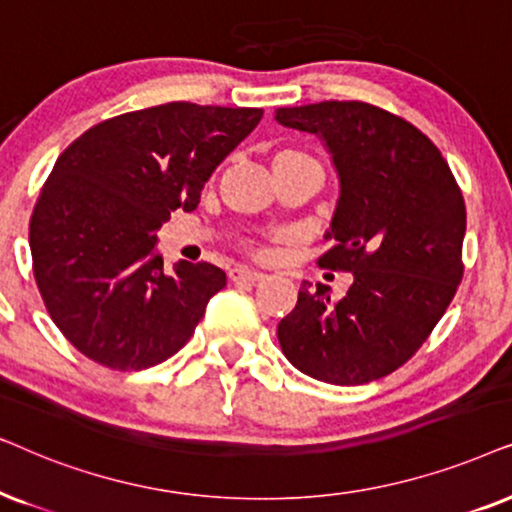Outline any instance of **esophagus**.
<instances>
[{
  "label": "esophagus",
  "mask_w": 512,
  "mask_h": 512,
  "mask_svg": "<svg viewBox=\"0 0 512 512\" xmlns=\"http://www.w3.org/2000/svg\"><path fill=\"white\" fill-rule=\"evenodd\" d=\"M229 278L234 283H257V281H262L264 274H262V271H257V269L236 267V269L229 271Z\"/></svg>",
  "instance_id": "1"
}]
</instances>
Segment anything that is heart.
<instances>
[{
    "mask_svg": "<svg viewBox=\"0 0 512 512\" xmlns=\"http://www.w3.org/2000/svg\"><path fill=\"white\" fill-rule=\"evenodd\" d=\"M297 163H316V161H313L309 154L299 152V149H292V147L278 149V152L274 154V159H271V166H274V170L297 166Z\"/></svg>",
    "mask_w": 512,
    "mask_h": 512,
    "instance_id": "heart-1",
    "label": "heart"
}]
</instances>
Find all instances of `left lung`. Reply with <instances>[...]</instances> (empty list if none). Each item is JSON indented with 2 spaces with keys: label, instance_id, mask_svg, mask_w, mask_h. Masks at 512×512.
I'll list each match as a JSON object with an SVG mask.
<instances>
[{
  "label": "left lung",
  "instance_id": "8db88e82",
  "mask_svg": "<svg viewBox=\"0 0 512 512\" xmlns=\"http://www.w3.org/2000/svg\"><path fill=\"white\" fill-rule=\"evenodd\" d=\"M285 128L323 140L339 199L320 257L351 271L342 299L304 283L278 323L285 358L337 386L381 379L407 363L461 283L466 206L440 149L410 121L358 100L278 107Z\"/></svg>",
  "mask_w": 512,
  "mask_h": 512
}]
</instances>
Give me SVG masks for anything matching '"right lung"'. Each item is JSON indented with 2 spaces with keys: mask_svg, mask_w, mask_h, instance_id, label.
<instances>
[{
  "mask_svg": "<svg viewBox=\"0 0 512 512\" xmlns=\"http://www.w3.org/2000/svg\"><path fill=\"white\" fill-rule=\"evenodd\" d=\"M257 107L166 102L102 121L58 156L30 220L34 281L74 349L147 370L189 342L227 276L163 271L156 231L199 206L213 170L260 124Z\"/></svg>",
  "mask_w": 512,
  "mask_h": 512,
  "instance_id": "add662e5",
  "label": "right lung"
}]
</instances>
